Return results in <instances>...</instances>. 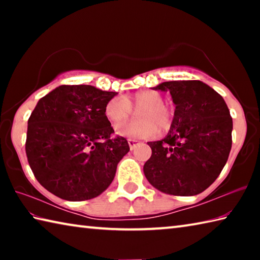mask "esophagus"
Here are the masks:
<instances>
[{
	"mask_svg": "<svg viewBox=\"0 0 260 260\" xmlns=\"http://www.w3.org/2000/svg\"><path fill=\"white\" fill-rule=\"evenodd\" d=\"M139 142H140V141H138V140L128 139V144H129V148H131V150H133V149H134L136 146H138Z\"/></svg>",
	"mask_w": 260,
	"mask_h": 260,
	"instance_id": "obj_1",
	"label": "esophagus"
}]
</instances>
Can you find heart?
I'll return each instance as SVG.
<instances>
[{"label":"heart","instance_id":"1","mask_svg":"<svg viewBox=\"0 0 260 260\" xmlns=\"http://www.w3.org/2000/svg\"><path fill=\"white\" fill-rule=\"evenodd\" d=\"M136 111L138 120L118 125V135L129 139L149 138L162 134L173 124V112L164 103V96L153 89H143L124 96H116L105 107V116L112 124L126 121Z\"/></svg>","mask_w":260,"mask_h":260}]
</instances>
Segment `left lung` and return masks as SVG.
Returning <instances> with one entry per match:
<instances>
[{"label":"left lung","mask_w":260,"mask_h":260,"mask_svg":"<svg viewBox=\"0 0 260 260\" xmlns=\"http://www.w3.org/2000/svg\"><path fill=\"white\" fill-rule=\"evenodd\" d=\"M175 104L164 139L148 142L152 153L143 166L148 181L170 195L192 196L219 177L232 149L233 119L222 96L200 80L166 81Z\"/></svg>","instance_id":"left-lung-1"}]
</instances>
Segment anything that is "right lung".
<instances>
[{
  "instance_id": "obj_1",
  "label": "right lung",
  "mask_w": 260,
  "mask_h": 260,
  "mask_svg": "<svg viewBox=\"0 0 260 260\" xmlns=\"http://www.w3.org/2000/svg\"><path fill=\"white\" fill-rule=\"evenodd\" d=\"M118 93L89 85H63L39 101L28 119L26 155L34 177L67 201L101 195L129 151L114 133L105 107Z\"/></svg>"
}]
</instances>
